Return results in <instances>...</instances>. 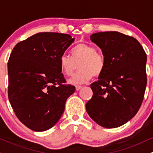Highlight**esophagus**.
<instances>
[{
	"instance_id": "obj_1",
	"label": "esophagus",
	"mask_w": 153,
	"mask_h": 153,
	"mask_svg": "<svg viewBox=\"0 0 153 153\" xmlns=\"http://www.w3.org/2000/svg\"><path fill=\"white\" fill-rule=\"evenodd\" d=\"M81 85H76V86H75V89H76V91H79L80 89H81Z\"/></svg>"
}]
</instances>
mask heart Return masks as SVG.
<instances>
[{"instance_id":"heart-1","label":"heart","mask_w":153,"mask_h":153,"mask_svg":"<svg viewBox=\"0 0 153 153\" xmlns=\"http://www.w3.org/2000/svg\"><path fill=\"white\" fill-rule=\"evenodd\" d=\"M72 57L62 54L59 57V67L65 75H72L78 65L79 71L68 82L71 84H82L94 77H99L106 68V58L101 52H96L92 45L80 43L72 50Z\"/></svg>"}]
</instances>
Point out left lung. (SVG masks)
I'll use <instances>...</instances> for the list:
<instances>
[{
    "instance_id": "8db88e82",
    "label": "left lung",
    "mask_w": 153,
    "mask_h": 153,
    "mask_svg": "<svg viewBox=\"0 0 153 153\" xmlns=\"http://www.w3.org/2000/svg\"><path fill=\"white\" fill-rule=\"evenodd\" d=\"M90 38L102 51L106 68L91 85L86 111L101 127H119L134 117L143 101L146 53L136 39L118 31L95 33Z\"/></svg>"
}]
</instances>
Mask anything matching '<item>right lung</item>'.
I'll use <instances>...</instances> for the list:
<instances>
[{"instance_id": "obj_1", "label": "right lung", "mask_w": 153, "mask_h": 153, "mask_svg": "<svg viewBox=\"0 0 153 153\" xmlns=\"http://www.w3.org/2000/svg\"><path fill=\"white\" fill-rule=\"evenodd\" d=\"M75 39L41 32L14 47L8 62V99L18 119L35 131L52 128L65 111L75 86L65 85L59 57Z\"/></svg>"}]
</instances>
